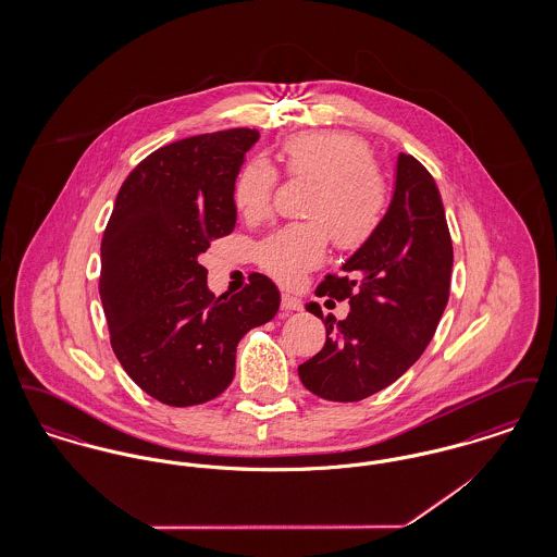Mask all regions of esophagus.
<instances>
[{
    "mask_svg": "<svg viewBox=\"0 0 557 557\" xmlns=\"http://www.w3.org/2000/svg\"><path fill=\"white\" fill-rule=\"evenodd\" d=\"M302 302L298 298H294L290 294L282 296V311H300Z\"/></svg>",
    "mask_w": 557,
    "mask_h": 557,
    "instance_id": "34e87169",
    "label": "esophagus"
}]
</instances>
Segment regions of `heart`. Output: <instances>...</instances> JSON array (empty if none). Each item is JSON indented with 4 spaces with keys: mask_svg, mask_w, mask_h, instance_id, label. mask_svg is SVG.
I'll return each instance as SVG.
<instances>
[{
    "mask_svg": "<svg viewBox=\"0 0 557 557\" xmlns=\"http://www.w3.org/2000/svg\"><path fill=\"white\" fill-rule=\"evenodd\" d=\"M292 180L315 182L305 214L313 221L290 223L267 236L255 250L259 267L275 282L292 286L318 267L327 250V232L338 248L363 246L382 225L388 209V184L371 160L370 146L346 132H305L292 135L280 150ZM277 171L257 159L239 169L234 205L246 219L263 216Z\"/></svg>",
    "mask_w": 557,
    "mask_h": 557,
    "instance_id": "1",
    "label": "heart"
}]
</instances>
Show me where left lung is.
<instances>
[{"label":"left lung","mask_w":557,"mask_h":557,"mask_svg":"<svg viewBox=\"0 0 557 557\" xmlns=\"http://www.w3.org/2000/svg\"><path fill=\"white\" fill-rule=\"evenodd\" d=\"M343 269L345 275H327L315 294L348 300L350 313L338 323L325 318V345L298 366V375L318 397L355 403L391 386L420 359L449 300V225L420 160L398 157L388 212ZM307 309L323 319L315 302Z\"/></svg>","instance_id":"1"}]
</instances>
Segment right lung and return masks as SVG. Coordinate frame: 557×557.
Instances as JSON below:
<instances>
[{"instance_id": "1", "label": "right lung", "mask_w": 557, "mask_h": 557, "mask_svg": "<svg viewBox=\"0 0 557 557\" xmlns=\"http://www.w3.org/2000/svg\"><path fill=\"white\" fill-rule=\"evenodd\" d=\"M257 139V129L238 127L162 146L127 175L108 219L98 288L110 345L133 382L164 405L219 397L234 380L242 336L280 309L265 275L216 298L198 263L234 232V184Z\"/></svg>"}]
</instances>
